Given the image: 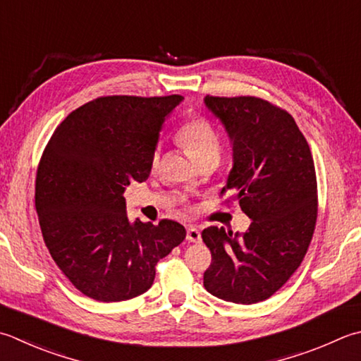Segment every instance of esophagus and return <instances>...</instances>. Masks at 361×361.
<instances>
[{
    "mask_svg": "<svg viewBox=\"0 0 361 361\" xmlns=\"http://www.w3.org/2000/svg\"><path fill=\"white\" fill-rule=\"evenodd\" d=\"M186 239L189 243H200L202 241V233L200 230H197L194 227H189L186 233Z\"/></svg>",
    "mask_w": 361,
    "mask_h": 361,
    "instance_id": "esophagus-1",
    "label": "esophagus"
}]
</instances>
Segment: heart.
Masks as SVG:
<instances>
[{
    "label": "heart",
    "mask_w": 361,
    "mask_h": 361,
    "mask_svg": "<svg viewBox=\"0 0 361 361\" xmlns=\"http://www.w3.org/2000/svg\"><path fill=\"white\" fill-rule=\"evenodd\" d=\"M176 140L192 154L197 162L208 158L217 159L219 154H221V136L207 118L195 117L183 123L178 133H176ZM158 158L159 152L157 150L152 158L153 166H157Z\"/></svg>",
    "instance_id": "1"
}]
</instances>
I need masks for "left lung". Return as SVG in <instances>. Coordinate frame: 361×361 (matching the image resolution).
<instances>
[{"mask_svg": "<svg viewBox=\"0 0 361 361\" xmlns=\"http://www.w3.org/2000/svg\"><path fill=\"white\" fill-rule=\"evenodd\" d=\"M233 145L227 185L252 219L243 235L202 231L211 250L203 285L216 298L250 305L269 299L298 271L312 243L317 185L312 152L291 114L257 97H204Z\"/></svg>", "mask_w": 361, "mask_h": 361, "instance_id": "1", "label": "left lung"}]
</instances>
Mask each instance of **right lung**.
<instances>
[{
  "label": "right lung",
  "mask_w": 361,
  "mask_h": 361,
  "mask_svg": "<svg viewBox=\"0 0 361 361\" xmlns=\"http://www.w3.org/2000/svg\"><path fill=\"white\" fill-rule=\"evenodd\" d=\"M181 95L95 98L54 130L35 176V209L49 255L90 299L120 302L150 289L161 258L186 238L181 224L126 216L125 188L142 183L162 122Z\"/></svg>",
  "instance_id": "right-lung-1"
}]
</instances>
